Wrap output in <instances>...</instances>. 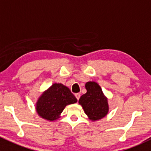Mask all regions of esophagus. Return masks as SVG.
<instances>
[{"label": "esophagus", "instance_id": "1", "mask_svg": "<svg viewBox=\"0 0 151 151\" xmlns=\"http://www.w3.org/2000/svg\"><path fill=\"white\" fill-rule=\"evenodd\" d=\"M75 97L77 98V100H79L80 98V94L78 93H75Z\"/></svg>", "mask_w": 151, "mask_h": 151}]
</instances>
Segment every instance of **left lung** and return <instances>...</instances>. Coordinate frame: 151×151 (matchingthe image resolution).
<instances>
[{"mask_svg":"<svg viewBox=\"0 0 151 151\" xmlns=\"http://www.w3.org/2000/svg\"><path fill=\"white\" fill-rule=\"evenodd\" d=\"M85 88L87 93L79 99L85 113L93 121L104 118L109 112V105L101 88L96 82L90 81L85 83Z\"/></svg>","mask_w":151,"mask_h":151,"instance_id":"1","label":"left lung"}]
</instances>
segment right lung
<instances>
[{
    "mask_svg": "<svg viewBox=\"0 0 151 151\" xmlns=\"http://www.w3.org/2000/svg\"><path fill=\"white\" fill-rule=\"evenodd\" d=\"M77 101L69 88L61 83H54L38 99L36 109L41 118L54 121L60 118L66 105Z\"/></svg>",
    "mask_w": 151,
    "mask_h": 151,
    "instance_id": "1",
    "label": "right lung"
}]
</instances>
